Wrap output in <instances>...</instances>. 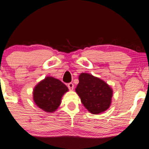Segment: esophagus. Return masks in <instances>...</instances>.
<instances>
[{
	"label": "esophagus",
	"mask_w": 149,
	"mask_h": 149,
	"mask_svg": "<svg viewBox=\"0 0 149 149\" xmlns=\"http://www.w3.org/2000/svg\"><path fill=\"white\" fill-rule=\"evenodd\" d=\"M68 89H69L70 91H72L73 89H74V84H72V83H70V84H68Z\"/></svg>",
	"instance_id": "1"
}]
</instances>
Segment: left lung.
Here are the masks:
<instances>
[{"label":"left lung","instance_id":"1","mask_svg":"<svg viewBox=\"0 0 149 149\" xmlns=\"http://www.w3.org/2000/svg\"><path fill=\"white\" fill-rule=\"evenodd\" d=\"M75 92L89 112L99 114L108 110L112 103V89L104 81L87 73L79 75Z\"/></svg>","mask_w":149,"mask_h":149}]
</instances>
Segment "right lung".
<instances>
[{
  "label": "right lung",
  "mask_w": 149,
  "mask_h": 149,
  "mask_svg": "<svg viewBox=\"0 0 149 149\" xmlns=\"http://www.w3.org/2000/svg\"><path fill=\"white\" fill-rule=\"evenodd\" d=\"M68 88L53 77L47 76L37 84L33 91V99L37 107L47 113L56 111Z\"/></svg>",
  "instance_id": "1"
}]
</instances>
